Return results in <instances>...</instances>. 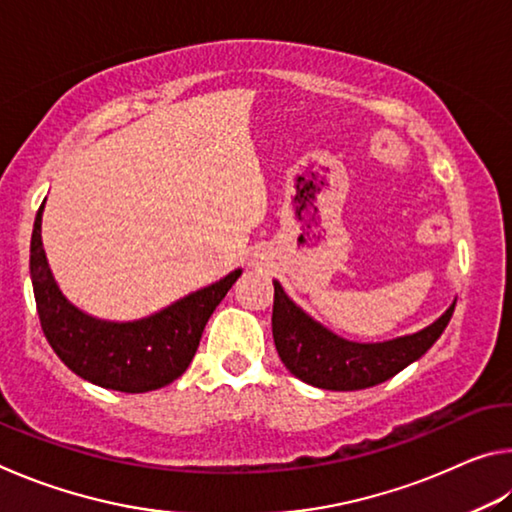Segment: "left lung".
Instances as JSON below:
<instances>
[{"mask_svg":"<svg viewBox=\"0 0 512 512\" xmlns=\"http://www.w3.org/2000/svg\"><path fill=\"white\" fill-rule=\"evenodd\" d=\"M273 341L293 377L325 391H361L395 377L427 352L445 332L456 300L420 332L391 341L359 343L343 339L298 307L273 280Z\"/></svg>","mask_w":512,"mask_h":512,"instance_id":"left-lung-1","label":"left lung"}]
</instances>
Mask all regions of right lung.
<instances>
[{
	"label": "right lung",
	"instance_id": "right-lung-1",
	"mask_svg": "<svg viewBox=\"0 0 512 512\" xmlns=\"http://www.w3.org/2000/svg\"><path fill=\"white\" fill-rule=\"evenodd\" d=\"M47 201V198H45ZM40 205L31 235L33 296L51 350L81 379L121 393H149L171 384L192 363L214 309L241 275V268L169 307L137 320H103L85 314L54 280L42 248Z\"/></svg>",
	"mask_w": 512,
	"mask_h": 512
}]
</instances>
